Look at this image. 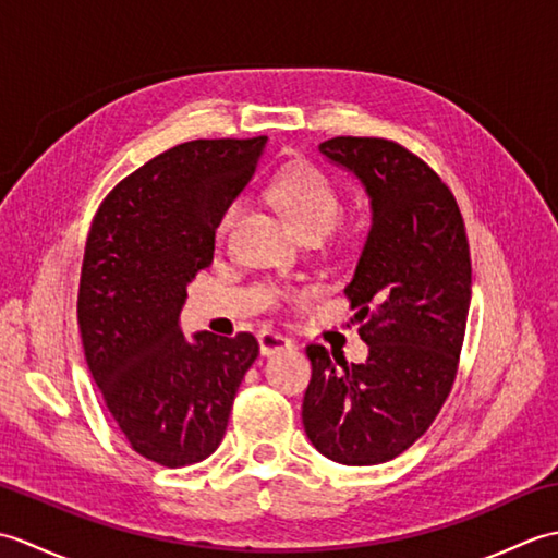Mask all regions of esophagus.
<instances>
[{
  "mask_svg": "<svg viewBox=\"0 0 558 558\" xmlns=\"http://www.w3.org/2000/svg\"><path fill=\"white\" fill-rule=\"evenodd\" d=\"M258 348H260V354H278V352H286V350H292V340L280 336V333H272V330H260L258 333Z\"/></svg>",
  "mask_w": 558,
  "mask_h": 558,
  "instance_id": "1",
  "label": "esophagus"
}]
</instances>
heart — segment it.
I'll list each match as a JSON object with an SVG mask.
<instances>
[{
	"mask_svg": "<svg viewBox=\"0 0 558 558\" xmlns=\"http://www.w3.org/2000/svg\"><path fill=\"white\" fill-rule=\"evenodd\" d=\"M268 198L286 213L294 230L304 236L328 234L342 218V210H345L338 186L312 165H292V168L280 170L268 184ZM236 213H240L236 204L225 208L218 222V236L230 232ZM282 298H286L282 292L270 294L272 302H280Z\"/></svg>",
	"mask_w": 558,
	"mask_h": 558,
	"instance_id": "obj_1",
	"label": "heart"
}]
</instances>
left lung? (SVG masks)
Segmentation results:
<instances>
[{
    "label": "left lung",
    "instance_id": "8db88e82",
    "mask_svg": "<svg viewBox=\"0 0 558 558\" xmlns=\"http://www.w3.org/2000/svg\"><path fill=\"white\" fill-rule=\"evenodd\" d=\"M318 150L372 198V230L345 288L369 357L348 364L324 345L306 348L302 422L318 453L378 465L429 429L453 388L470 312V244L456 196L405 146L336 136Z\"/></svg>",
    "mask_w": 558,
    "mask_h": 558
}]
</instances>
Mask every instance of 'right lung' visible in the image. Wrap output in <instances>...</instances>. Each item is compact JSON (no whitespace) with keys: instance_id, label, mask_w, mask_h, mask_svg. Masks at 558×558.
<instances>
[{"instance_id":"obj_1","label":"right lung","mask_w":558,"mask_h":558,"mask_svg":"<svg viewBox=\"0 0 558 558\" xmlns=\"http://www.w3.org/2000/svg\"><path fill=\"white\" fill-rule=\"evenodd\" d=\"M264 146L266 136L168 148L124 177L90 222L76 304L83 352L129 446L165 468L194 465L220 446L258 357L252 333L186 340L180 310Z\"/></svg>"}]
</instances>
